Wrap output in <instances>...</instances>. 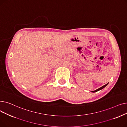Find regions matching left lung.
<instances>
[{
	"label": "left lung",
	"instance_id": "8db88e82",
	"mask_svg": "<svg viewBox=\"0 0 127 127\" xmlns=\"http://www.w3.org/2000/svg\"><path fill=\"white\" fill-rule=\"evenodd\" d=\"M108 83H107V84H106L105 85H103V86H102V87H101V88H100L99 89H97V90H95V91H92V92H93V93H95V92H97V91H99V90H102V89H103L104 88H105V86L108 85Z\"/></svg>",
	"mask_w": 127,
	"mask_h": 127
}]
</instances>
